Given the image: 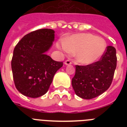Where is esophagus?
<instances>
[{
    "label": "esophagus",
    "mask_w": 127,
    "mask_h": 127,
    "mask_svg": "<svg viewBox=\"0 0 127 127\" xmlns=\"http://www.w3.org/2000/svg\"><path fill=\"white\" fill-rule=\"evenodd\" d=\"M64 64H65L66 65H69V64H72V62L70 60H66V61H65V62H64Z\"/></svg>",
    "instance_id": "esophagus-1"
}]
</instances>
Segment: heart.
Segmentation results:
<instances>
[{
    "instance_id": "heart-1",
    "label": "heart",
    "mask_w": 127,
    "mask_h": 127,
    "mask_svg": "<svg viewBox=\"0 0 127 127\" xmlns=\"http://www.w3.org/2000/svg\"><path fill=\"white\" fill-rule=\"evenodd\" d=\"M59 47L73 54L78 63L88 64L94 63L104 54L107 44L101 37L88 33L73 35L64 39Z\"/></svg>"
}]
</instances>
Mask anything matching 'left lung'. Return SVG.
Masks as SVG:
<instances>
[{
	"label": "left lung",
	"mask_w": 127,
	"mask_h": 127,
	"mask_svg": "<svg viewBox=\"0 0 127 127\" xmlns=\"http://www.w3.org/2000/svg\"><path fill=\"white\" fill-rule=\"evenodd\" d=\"M117 66L116 49L107 46L99 61L86 66L76 65L72 86L78 96L86 99L97 97L112 83Z\"/></svg>",
	"instance_id": "obj_1"
}]
</instances>
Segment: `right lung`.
I'll list each match as a JSON object with an SVG mask.
<instances>
[{
	"instance_id": "right-lung-1",
	"label": "right lung",
	"mask_w": 127,
	"mask_h": 127,
	"mask_svg": "<svg viewBox=\"0 0 127 127\" xmlns=\"http://www.w3.org/2000/svg\"><path fill=\"white\" fill-rule=\"evenodd\" d=\"M54 38L53 30L40 29L26 35L15 47L11 66L15 86L22 94L35 98L46 94L63 65L45 54Z\"/></svg>"
}]
</instances>
